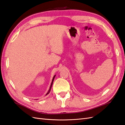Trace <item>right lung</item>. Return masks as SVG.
I'll return each instance as SVG.
<instances>
[{
    "mask_svg": "<svg viewBox=\"0 0 125 125\" xmlns=\"http://www.w3.org/2000/svg\"><path fill=\"white\" fill-rule=\"evenodd\" d=\"M55 77V76H54V77H53V80H52V83H51V86H50V88H49V91H48V92L47 93V94H46V95H48V94L49 93H50V92H51V88H52V85H53V81H54V79Z\"/></svg>",
    "mask_w": 125,
    "mask_h": 125,
    "instance_id": "1",
    "label": "right lung"
}]
</instances>
